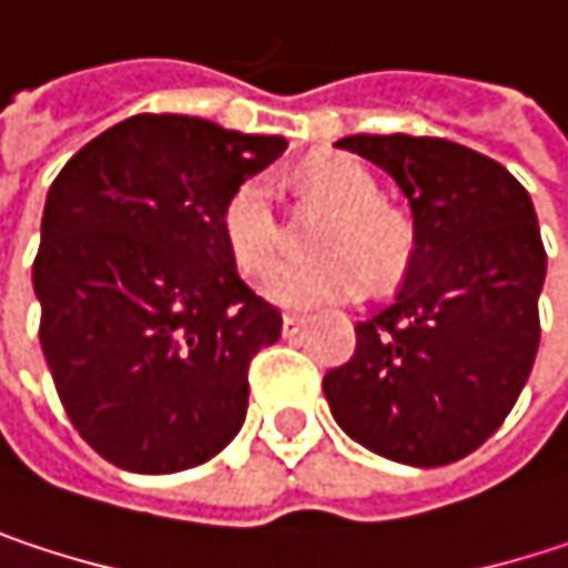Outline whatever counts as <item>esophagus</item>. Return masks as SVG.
Returning <instances> with one entry per match:
<instances>
[{
  "mask_svg": "<svg viewBox=\"0 0 568 568\" xmlns=\"http://www.w3.org/2000/svg\"><path fill=\"white\" fill-rule=\"evenodd\" d=\"M302 328H305V318L302 315H283V338H295Z\"/></svg>",
  "mask_w": 568,
  "mask_h": 568,
  "instance_id": "34e87169",
  "label": "esophagus"
}]
</instances>
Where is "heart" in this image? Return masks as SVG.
<instances>
[{"label": "heart", "mask_w": 568, "mask_h": 568, "mask_svg": "<svg viewBox=\"0 0 568 568\" xmlns=\"http://www.w3.org/2000/svg\"><path fill=\"white\" fill-rule=\"evenodd\" d=\"M308 190L332 200L338 216L332 220L318 263H276L260 292L280 308L305 312L332 302H352L372 280H388L407 256V233L395 213L382 206L378 183L355 161L328 158L305 171ZM223 243L243 273H263L280 243V210L270 176L243 180L220 213Z\"/></svg>", "instance_id": "obj_1"}]
</instances>
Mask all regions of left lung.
<instances>
[{
  "label": "left lung",
  "mask_w": 568,
  "mask_h": 568,
  "mask_svg": "<svg viewBox=\"0 0 568 568\" xmlns=\"http://www.w3.org/2000/svg\"><path fill=\"white\" fill-rule=\"evenodd\" d=\"M388 173L414 220L397 295L355 325V355L325 375L335 424L362 447L444 467L510 414L539 348L546 250L536 210L504 164L440 138L335 141Z\"/></svg>",
  "instance_id": "8db88e82"
}]
</instances>
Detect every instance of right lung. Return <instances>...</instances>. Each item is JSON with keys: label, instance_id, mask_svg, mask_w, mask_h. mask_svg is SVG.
<instances>
[{"label": "right lung", "instance_id": "right-lung-1", "mask_svg": "<svg viewBox=\"0 0 568 568\" xmlns=\"http://www.w3.org/2000/svg\"><path fill=\"white\" fill-rule=\"evenodd\" d=\"M283 151L276 134L134 114L49 186L39 338L71 424L114 467L176 474L240 434L250 362L283 315L236 273L220 213Z\"/></svg>", "mask_w": 568, "mask_h": 568}]
</instances>
